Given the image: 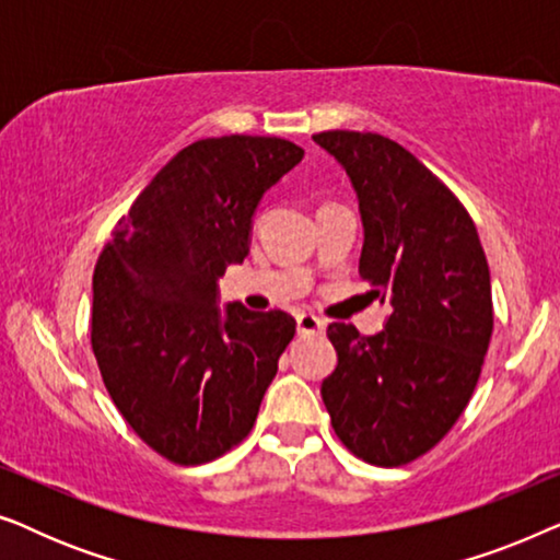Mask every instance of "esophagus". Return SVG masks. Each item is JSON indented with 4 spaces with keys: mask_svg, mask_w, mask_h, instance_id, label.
<instances>
[{
    "mask_svg": "<svg viewBox=\"0 0 560 560\" xmlns=\"http://www.w3.org/2000/svg\"><path fill=\"white\" fill-rule=\"evenodd\" d=\"M295 324H298V334H301V336L320 334L326 328L324 320H320L318 316H313V313H298Z\"/></svg>",
    "mask_w": 560,
    "mask_h": 560,
    "instance_id": "esophagus-1",
    "label": "esophagus"
}]
</instances>
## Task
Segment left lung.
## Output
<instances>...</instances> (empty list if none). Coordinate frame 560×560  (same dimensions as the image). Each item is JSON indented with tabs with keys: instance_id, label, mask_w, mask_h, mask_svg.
<instances>
[{
	"instance_id": "1",
	"label": "left lung",
	"mask_w": 560,
	"mask_h": 560,
	"mask_svg": "<svg viewBox=\"0 0 560 560\" xmlns=\"http://www.w3.org/2000/svg\"><path fill=\"white\" fill-rule=\"evenodd\" d=\"M347 171L362 213L359 275L389 305L385 328L328 326L339 364L320 385L351 454L402 466L451 431L492 339V285L477 226L402 144L372 132L313 135Z\"/></svg>"
}]
</instances>
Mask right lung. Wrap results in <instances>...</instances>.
I'll return each instance as SVG.
<instances>
[{
    "label": "right lung",
    "mask_w": 560,
    "mask_h": 560,
    "mask_svg": "<svg viewBox=\"0 0 560 560\" xmlns=\"http://www.w3.org/2000/svg\"><path fill=\"white\" fill-rule=\"evenodd\" d=\"M303 160L280 137L229 135L180 150L119 221L94 270L91 347L132 431L175 464H206L255 425L295 336L282 311L219 305L249 255L262 196Z\"/></svg>",
    "instance_id": "obj_1"
}]
</instances>
